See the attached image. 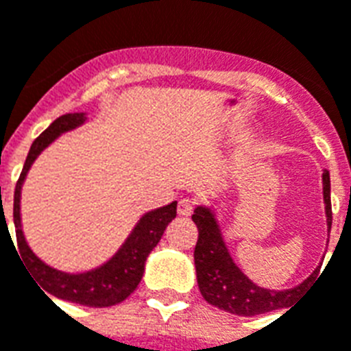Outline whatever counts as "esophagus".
Instances as JSON below:
<instances>
[{
  "label": "esophagus",
  "mask_w": 351,
  "mask_h": 351,
  "mask_svg": "<svg viewBox=\"0 0 351 351\" xmlns=\"http://www.w3.org/2000/svg\"><path fill=\"white\" fill-rule=\"evenodd\" d=\"M193 211V202L190 199H181L178 204V213L182 217H188L192 215Z\"/></svg>",
  "instance_id": "1"
}]
</instances>
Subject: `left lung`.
<instances>
[{
	"mask_svg": "<svg viewBox=\"0 0 351 351\" xmlns=\"http://www.w3.org/2000/svg\"><path fill=\"white\" fill-rule=\"evenodd\" d=\"M323 199H325L326 226L330 230L332 202H330L328 170H323ZM192 221L199 230V239L193 251L199 291L210 305L221 311L251 317V315L285 308L292 300H296V296L305 292L306 287L314 282L319 273V269H315L305 282L285 291H273L256 285L240 271L239 265L231 258L230 249L226 245L213 210L208 206H197L193 210Z\"/></svg>",
	"mask_w": 351,
	"mask_h": 351,
	"instance_id": "obj_1",
	"label": "left lung"
}]
</instances>
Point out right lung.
Here are the masks:
<instances>
[{
	"label": "right lung",
	"mask_w": 351,
	"mask_h": 351,
	"mask_svg": "<svg viewBox=\"0 0 351 351\" xmlns=\"http://www.w3.org/2000/svg\"><path fill=\"white\" fill-rule=\"evenodd\" d=\"M86 120H88L86 112H68V114H62L32 143L30 152L26 156L25 167H23V172L16 184V192H14V226H16V239L17 245H19V253L23 256V262H26V265L30 267L34 280L45 289L43 292H48V294L59 298V300L78 303V305L102 308V306H112L121 303V301L129 298L136 291V287L140 285L141 278H143L145 262L149 258L150 251L158 245L165 230H167V226L178 215V201L170 202V204L163 208L147 211L140 221L136 222L134 230L130 231V234L125 239V242L121 244V247L106 263H102L100 267H95L91 271H86V273H64V271L50 267L48 263L43 262L32 251L25 239V233H23V182H25L26 173H28L30 167L34 165V161L39 158L40 152L48 145L53 143L60 134L80 127ZM5 224H7V221H5Z\"/></svg>",
	"instance_id": "right-lung-1"
}]
</instances>
